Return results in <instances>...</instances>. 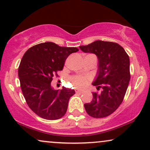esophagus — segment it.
I'll return each instance as SVG.
<instances>
[{"label": "esophagus", "mask_w": 150, "mask_h": 150, "mask_svg": "<svg viewBox=\"0 0 150 150\" xmlns=\"http://www.w3.org/2000/svg\"><path fill=\"white\" fill-rule=\"evenodd\" d=\"M84 92H83V90H80V89H76V93H80V94H81V93H83Z\"/></svg>", "instance_id": "1"}]
</instances>
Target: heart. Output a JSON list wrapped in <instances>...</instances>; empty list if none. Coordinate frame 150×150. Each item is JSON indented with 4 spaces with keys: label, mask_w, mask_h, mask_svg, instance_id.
I'll return each instance as SVG.
<instances>
[{
    "label": "heart",
    "mask_w": 150,
    "mask_h": 150,
    "mask_svg": "<svg viewBox=\"0 0 150 150\" xmlns=\"http://www.w3.org/2000/svg\"><path fill=\"white\" fill-rule=\"evenodd\" d=\"M89 78L86 76H75L72 79V83L76 87L82 88L88 84Z\"/></svg>",
    "instance_id": "heart-1"
}]
</instances>
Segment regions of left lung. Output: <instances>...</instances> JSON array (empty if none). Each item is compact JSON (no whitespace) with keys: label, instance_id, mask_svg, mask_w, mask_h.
<instances>
[{"label":"left lung","instance_id":"obj_1","mask_svg":"<svg viewBox=\"0 0 150 150\" xmlns=\"http://www.w3.org/2000/svg\"><path fill=\"white\" fill-rule=\"evenodd\" d=\"M85 53L98 58V70L92 85L100 94L93 92L92 100L84 104L87 113L94 118L106 117L121 104L130 80L129 58L123 47L116 42L96 40L79 47Z\"/></svg>","mask_w":150,"mask_h":150}]
</instances>
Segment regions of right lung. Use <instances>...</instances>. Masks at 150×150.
I'll return each instance as SVG.
<instances>
[{
    "mask_svg": "<svg viewBox=\"0 0 150 150\" xmlns=\"http://www.w3.org/2000/svg\"><path fill=\"white\" fill-rule=\"evenodd\" d=\"M76 47H61L46 42L32 47L25 52L18 67L21 87L28 106L47 120H57L65 115L74 89H54L51 82Z\"/></svg>",
    "mask_w": 150,
    "mask_h": 150,
    "instance_id": "right-lung-1",
    "label": "right lung"
}]
</instances>
